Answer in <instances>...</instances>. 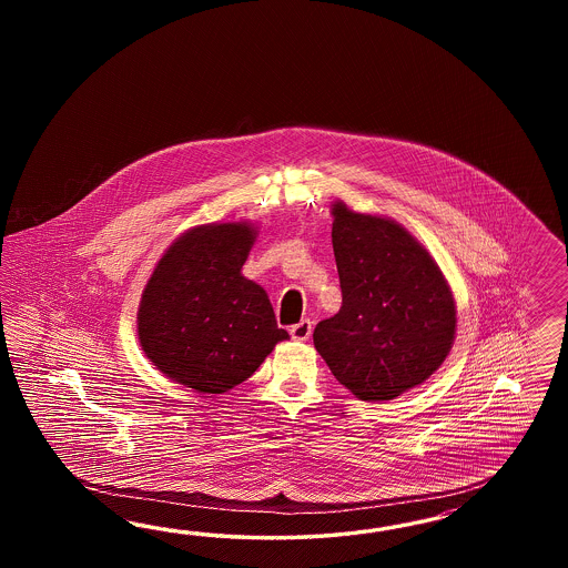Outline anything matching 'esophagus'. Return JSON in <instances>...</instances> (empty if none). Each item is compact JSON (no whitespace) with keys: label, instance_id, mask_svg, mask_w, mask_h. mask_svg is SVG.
Here are the masks:
<instances>
[{"label":"esophagus","instance_id":"34e87169","mask_svg":"<svg viewBox=\"0 0 568 568\" xmlns=\"http://www.w3.org/2000/svg\"><path fill=\"white\" fill-rule=\"evenodd\" d=\"M310 333H312V323H310L308 318L306 321H300L297 325H293L290 328V335H292V339L295 342H306L310 337Z\"/></svg>","mask_w":568,"mask_h":568}]
</instances>
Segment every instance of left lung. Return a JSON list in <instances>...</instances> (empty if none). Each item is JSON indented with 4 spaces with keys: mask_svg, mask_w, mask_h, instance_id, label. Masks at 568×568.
<instances>
[{
    "mask_svg": "<svg viewBox=\"0 0 568 568\" xmlns=\"http://www.w3.org/2000/svg\"><path fill=\"white\" fill-rule=\"evenodd\" d=\"M342 308L314 328L331 373L366 402L425 383L446 361L456 302L429 252L396 221L333 204Z\"/></svg>",
    "mask_w": 568,
    "mask_h": 568,
    "instance_id": "obj_1",
    "label": "left lung"
}]
</instances>
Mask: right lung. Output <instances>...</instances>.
<instances>
[{"instance_id": "add662e5", "label": "right lung", "mask_w": 568, "mask_h": 568, "mask_svg": "<svg viewBox=\"0 0 568 568\" xmlns=\"http://www.w3.org/2000/svg\"><path fill=\"white\" fill-rule=\"evenodd\" d=\"M256 235L252 223L193 226L158 260L141 295V349L197 394L233 389L290 337L266 292L241 275Z\"/></svg>"}]
</instances>
